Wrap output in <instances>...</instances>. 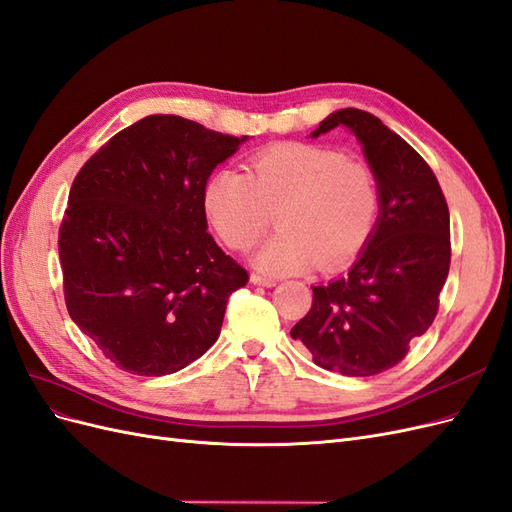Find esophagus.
<instances>
[{
	"instance_id": "obj_1",
	"label": "esophagus",
	"mask_w": 512,
	"mask_h": 512,
	"mask_svg": "<svg viewBox=\"0 0 512 512\" xmlns=\"http://www.w3.org/2000/svg\"><path fill=\"white\" fill-rule=\"evenodd\" d=\"M252 284L271 288V286H275V284H277V280H275V277H267V275H260V273H252Z\"/></svg>"
}]
</instances>
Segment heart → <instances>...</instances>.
Here are the masks:
<instances>
[{
	"label": "heart",
	"instance_id": "heart-1",
	"mask_svg": "<svg viewBox=\"0 0 512 512\" xmlns=\"http://www.w3.org/2000/svg\"><path fill=\"white\" fill-rule=\"evenodd\" d=\"M209 218L232 250H247L275 222L280 232L254 262L294 273L316 262L333 271L359 256L380 218L374 168L312 143H280L256 153L252 173L224 168L205 190Z\"/></svg>",
	"mask_w": 512,
	"mask_h": 512
}]
</instances>
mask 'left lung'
I'll use <instances>...</instances> for the list:
<instances>
[{"instance_id":"left-lung-1","label":"left lung","mask_w":512,"mask_h":512,"mask_svg":"<svg viewBox=\"0 0 512 512\" xmlns=\"http://www.w3.org/2000/svg\"><path fill=\"white\" fill-rule=\"evenodd\" d=\"M346 126L380 183V218L354 267L312 286L309 312L290 335L314 363L346 376H376L406 359L436 320L451 267V218L429 164L371 113L342 108L314 136Z\"/></svg>"}]
</instances>
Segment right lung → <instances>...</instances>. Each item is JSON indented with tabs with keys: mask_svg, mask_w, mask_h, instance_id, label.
Returning a JSON list of instances; mask_svg holds the SVG:
<instances>
[{
	"mask_svg": "<svg viewBox=\"0 0 512 512\" xmlns=\"http://www.w3.org/2000/svg\"><path fill=\"white\" fill-rule=\"evenodd\" d=\"M243 141L149 115L74 177L57 241L64 299L115 367L175 374L218 339L228 297L250 275L207 232L205 190Z\"/></svg>",
	"mask_w": 512,
	"mask_h": 512,
	"instance_id": "1",
	"label": "right lung"
}]
</instances>
